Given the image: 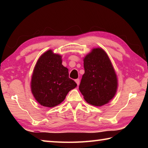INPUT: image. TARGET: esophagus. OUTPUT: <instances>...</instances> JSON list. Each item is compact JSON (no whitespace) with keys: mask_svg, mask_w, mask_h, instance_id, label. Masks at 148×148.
Segmentation results:
<instances>
[{"mask_svg":"<svg viewBox=\"0 0 148 148\" xmlns=\"http://www.w3.org/2000/svg\"><path fill=\"white\" fill-rule=\"evenodd\" d=\"M75 82H76V84H77V86H79V79H75Z\"/></svg>","mask_w":148,"mask_h":148,"instance_id":"1","label":"esophagus"}]
</instances>
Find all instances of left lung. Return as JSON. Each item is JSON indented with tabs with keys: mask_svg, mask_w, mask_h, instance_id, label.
<instances>
[{
	"mask_svg": "<svg viewBox=\"0 0 148 148\" xmlns=\"http://www.w3.org/2000/svg\"><path fill=\"white\" fill-rule=\"evenodd\" d=\"M85 73L79 89L89 104L101 106L114 98L117 89L116 72L107 53L94 48L84 59Z\"/></svg>",
	"mask_w": 148,
	"mask_h": 148,
	"instance_id": "left-lung-1",
	"label": "left lung"
}]
</instances>
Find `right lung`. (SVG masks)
Here are the masks:
<instances>
[{
    "mask_svg": "<svg viewBox=\"0 0 148 148\" xmlns=\"http://www.w3.org/2000/svg\"><path fill=\"white\" fill-rule=\"evenodd\" d=\"M62 57L49 49L40 57L32 75L31 91L43 106L52 108L64 101L77 86L69 77V69L62 64Z\"/></svg>",
    "mask_w": 148,
    "mask_h": 148,
    "instance_id": "right-lung-1",
    "label": "right lung"
}]
</instances>
